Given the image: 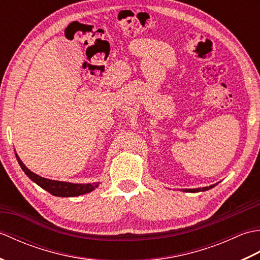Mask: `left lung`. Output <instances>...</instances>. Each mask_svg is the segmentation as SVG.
I'll return each mask as SVG.
<instances>
[{
  "instance_id": "1",
  "label": "left lung",
  "mask_w": 260,
  "mask_h": 260,
  "mask_svg": "<svg viewBox=\"0 0 260 260\" xmlns=\"http://www.w3.org/2000/svg\"><path fill=\"white\" fill-rule=\"evenodd\" d=\"M215 185H217V183L215 184H212L210 186H204V187H198V189H185L183 190L184 192H192V193H196V192H201V191H207V190H210L212 189V187H214Z\"/></svg>"
}]
</instances>
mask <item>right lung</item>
Returning <instances> with one entry per match:
<instances>
[{
  "instance_id": "right-lung-1",
  "label": "right lung",
  "mask_w": 260,
  "mask_h": 260,
  "mask_svg": "<svg viewBox=\"0 0 260 260\" xmlns=\"http://www.w3.org/2000/svg\"><path fill=\"white\" fill-rule=\"evenodd\" d=\"M15 156H16V159H18L21 169L23 170V172L27 176H29V179H31L33 182H35V183H37L39 186L42 187L43 190H46L49 193H51L52 196L62 197V198L78 197V196L86 194V193H89L99 186V182L80 184V183H71V182L56 181V180L42 178V176L33 173L31 170L27 169L23 164V162L21 161V158L19 157L18 154H16V152H15Z\"/></svg>"
}]
</instances>
